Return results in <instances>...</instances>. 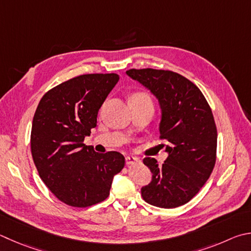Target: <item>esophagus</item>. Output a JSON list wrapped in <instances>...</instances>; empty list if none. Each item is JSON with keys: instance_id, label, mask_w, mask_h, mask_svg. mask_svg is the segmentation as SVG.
Returning <instances> with one entry per match:
<instances>
[{"instance_id": "34e87169", "label": "esophagus", "mask_w": 251, "mask_h": 251, "mask_svg": "<svg viewBox=\"0 0 251 251\" xmlns=\"http://www.w3.org/2000/svg\"><path fill=\"white\" fill-rule=\"evenodd\" d=\"M125 161H126V165H127V166H130V165H133V163L137 162L138 159L133 157V156H127V157L125 158Z\"/></svg>"}]
</instances>
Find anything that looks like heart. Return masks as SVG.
Instances as JSON below:
<instances>
[{"label": "heart", "instance_id": "b5f03b06", "mask_svg": "<svg viewBox=\"0 0 251 251\" xmlns=\"http://www.w3.org/2000/svg\"><path fill=\"white\" fill-rule=\"evenodd\" d=\"M130 103H144V104H148V105L152 106V101L150 99L149 95L147 93H136L130 99Z\"/></svg>", "mask_w": 251, "mask_h": 251}]
</instances>
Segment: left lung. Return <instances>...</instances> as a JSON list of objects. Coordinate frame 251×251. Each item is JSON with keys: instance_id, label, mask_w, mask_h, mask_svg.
<instances>
[{"instance_id": "left-lung-1", "label": "left lung", "mask_w": 251, "mask_h": 251, "mask_svg": "<svg viewBox=\"0 0 251 251\" xmlns=\"http://www.w3.org/2000/svg\"><path fill=\"white\" fill-rule=\"evenodd\" d=\"M126 74L157 98L160 139L167 143L162 166L154 158L144 159L152 177L141 197L157 207L181 206L198 194L215 166L217 129L211 107L198 86L176 72L147 68Z\"/></svg>"}]
</instances>
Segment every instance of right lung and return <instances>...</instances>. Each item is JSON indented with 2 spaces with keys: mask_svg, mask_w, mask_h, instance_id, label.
<instances>
[{
  "mask_svg": "<svg viewBox=\"0 0 251 251\" xmlns=\"http://www.w3.org/2000/svg\"><path fill=\"white\" fill-rule=\"evenodd\" d=\"M118 80L116 74L75 76L49 90L35 112L30 134L34 163L47 188L70 206L104 201L114 176L125 166L122 153H99L83 144Z\"/></svg>",
  "mask_w": 251,
  "mask_h": 251,
  "instance_id": "add662e5",
  "label": "right lung"
}]
</instances>
